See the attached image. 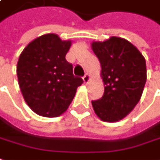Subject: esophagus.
Returning <instances> with one entry per match:
<instances>
[{
  "label": "esophagus",
  "instance_id": "esophagus-1",
  "mask_svg": "<svg viewBox=\"0 0 160 160\" xmlns=\"http://www.w3.org/2000/svg\"><path fill=\"white\" fill-rule=\"evenodd\" d=\"M83 81H84V83H88L89 81H90V76L87 73V74H85V76L83 77Z\"/></svg>",
  "mask_w": 160,
  "mask_h": 160
}]
</instances>
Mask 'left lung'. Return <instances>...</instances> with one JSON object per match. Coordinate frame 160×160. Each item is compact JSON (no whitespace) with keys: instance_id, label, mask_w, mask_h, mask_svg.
<instances>
[{"instance_id":"obj_1","label":"left lung","mask_w":160,"mask_h":160,"mask_svg":"<svg viewBox=\"0 0 160 160\" xmlns=\"http://www.w3.org/2000/svg\"><path fill=\"white\" fill-rule=\"evenodd\" d=\"M92 50L101 63L104 94L92 102L94 113L102 121L118 122L138 103L146 82L144 57L128 40L111 37L93 42Z\"/></svg>"}]
</instances>
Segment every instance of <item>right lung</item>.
Returning a JSON list of instances; mask_svg holds the SVG:
<instances>
[{"label": "right lung", "instance_id": "1", "mask_svg": "<svg viewBox=\"0 0 160 160\" xmlns=\"http://www.w3.org/2000/svg\"><path fill=\"white\" fill-rule=\"evenodd\" d=\"M71 40L45 34L31 41L20 54L16 74L27 105L41 117H57L69 107L77 88L83 83L74 77L66 59Z\"/></svg>", "mask_w": 160, "mask_h": 160}]
</instances>
